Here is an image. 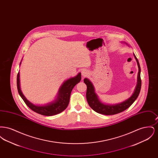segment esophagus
Here are the masks:
<instances>
[{
  "mask_svg": "<svg viewBox=\"0 0 158 158\" xmlns=\"http://www.w3.org/2000/svg\"><path fill=\"white\" fill-rule=\"evenodd\" d=\"M88 74V72L86 70H83L82 72V75L83 76H86Z\"/></svg>",
  "mask_w": 158,
  "mask_h": 158,
  "instance_id": "obj_1",
  "label": "esophagus"
}]
</instances>
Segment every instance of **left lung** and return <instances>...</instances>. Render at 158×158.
<instances>
[{"label":"left lung","mask_w":158,"mask_h":158,"mask_svg":"<svg viewBox=\"0 0 158 158\" xmlns=\"http://www.w3.org/2000/svg\"><path fill=\"white\" fill-rule=\"evenodd\" d=\"M134 56L136 60L137 66L139 68V72L137 75V83L135 87V90L133 94L130 98L126 99L119 104H114V105H109V104H104L102 103L98 98L97 95L95 92L94 87L89 79L87 78L84 79L83 81L87 86V90H86V99L88 103L90 106V108L94 110L95 112L104 114V115H114L117 114L118 113H121L130 107L132 104L135 101V99L138 97L140 91L141 89L142 85V81L140 78V67L139 63V61L136 58L135 54Z\"/></svg>","instance_id":"8db88e82"}]
</instances>
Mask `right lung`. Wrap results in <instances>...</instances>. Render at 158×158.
<instances>
[{"label":"right lung","mask_w":158,"mask_h":158,"mask_svg":"<svg viewBox=\"0 0 158 158\" xmlns=\"http://www.w3.org/2000/svg\"><path fill=\"white\" fill-rule=\"evenodd\" d=\"M21 64V63H20ZM81 81V73H79L78 75L73 77H71L66 81L61 86L58 92V97L54 101L47 104V105H35L32 104L28 101L23 95L20 89V82H19V73L17 75V88L18 93L21 97L23 98V101L31 110L34 112L45 116H52L58 114L63 111L68 107L70 97L73 88L76 85Z\"/></svg>","instance_id":"1"}]
</instances>
